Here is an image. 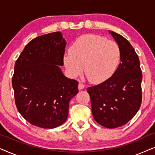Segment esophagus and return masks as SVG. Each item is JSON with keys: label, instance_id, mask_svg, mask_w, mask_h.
I'll list each match as a JSON object with an SVG mask.
<instances>
[{"label": "esophagus", "instance_id": "esophagus-1", "mask_svg": "<svg viewBox=\"0 0 155 155\" xmlns=\"http://www.w3.org/2000/svg\"><path fill=\"white\" fill-rule=\"evenodd\" d=\"M84 88V85L82 83H79L78 84V90H82V89Z\"/></svg>", "mask_w": 155, "mask_h": 155}]
</instances>
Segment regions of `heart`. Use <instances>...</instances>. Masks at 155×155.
Wrapping results in <instances>:
<instances>
[{"label":"heart","instance_id":"obj_1","mask_svg":"<svg viewBox=\"0 0 155 155\" xmlns=\"http://www.w3.org/2000/svg\"><path fill=\"white\" fill-rule=\"evenodd\" d=\"M120 59V49L116 42L96 35L80 37L63 56V64L73 78L83 69L89 80L101 83L115 73Z\"/></svg>","mask_w":155,"mask_h":155}]
</instances>
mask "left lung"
<instances>
[{
    "mask_svg": "<svg viewBox=\"0 0 155 155\" xmlns=\"http://www.w3.org/2000/svg\"><path fill=\"white\" fill-rule=\"evenodd\" d=\"M120 49V63L107 81L88 87L94 120L105 128L127 124L138 111L142 101L143 75L139 58L123 36L109 31Z\"/></svg>",
    "mask_w": 155,
    "mask_h": 155,
    "instance_id": "obj_1",
    "label": "left lung"
}]
</instances>
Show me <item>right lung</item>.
Wrapping results in <instances>:
<instances>
[{"label":"right lung","instance_id":"add662e5","mask_svg":"<svg viewBox=\"0 0 155 155\" xmlns=\"http://www.w3.org/2000/svg\"><path fill=\"white\" fill-rule=\"evenodd\" d=\"M66 41L60 31L38 37L27 44L16 61L12 80L20 114L31 124L54 128L68 115L69 102L78 82L63 75Z\"/></svg>","mask_w":155,"mask_h":155}]
</instances>
